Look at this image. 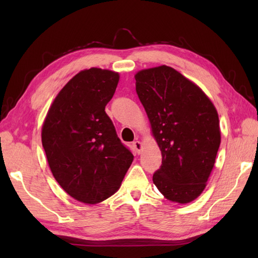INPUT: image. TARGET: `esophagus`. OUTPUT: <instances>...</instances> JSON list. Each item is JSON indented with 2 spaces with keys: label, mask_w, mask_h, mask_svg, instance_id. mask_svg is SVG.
<instances>
[{
  "label": "esophagus",
  "mask_w": 258,
  "mask_h": 258,
  "mask_svg": "<svg viewBox=\"0 0 258 258\" xmlns=\"http://www.w3.org/2000/svg\"><path fill=\"white\" fill-rule=\"evenodd\" d=\"M133 147H134V150H135L136 153H138V154H141V152H142V143H141L140 141L133 142Z\"/></svg>",
  "instance_id": "obj_1"
}]
</instances>
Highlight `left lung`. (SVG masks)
<instances>
[{
  "label": "left lung",
  "mask_w": 258,
  "mask_h": 258,
  "mask_svg": "<svg viewBox=\"0 0 258 258\" xmlns=\"http://www.w3.org/2000/svg\"><path fill=\"white\" fill-rule=\"evenodd\" d=\"M136 93L162 152L158 190L186 204L204 190L221 144L215 106L199 86L166 65L135 75Z\"/></svg>",
  "instance_id": "1"
}]
</instances>
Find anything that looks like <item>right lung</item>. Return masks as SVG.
<instances>
[{
    "instance_id": "add662e5",
    "label": "right lung",
    "mask_w": 258,
    "mask_h": 258,
    "mask_svg": "<svg viewBox=\"0 0 258 258\" xmlns=\"http://www.w3.org/2000/svg\"><path fill=\"white\" fill-rule=\"evenodd\" d=\"M118 80V73L108 70L82 71L59 91L42 127L54 178L85 204L112 196L134 158L105 112Z\"/></svg>"
}]
</instances>
